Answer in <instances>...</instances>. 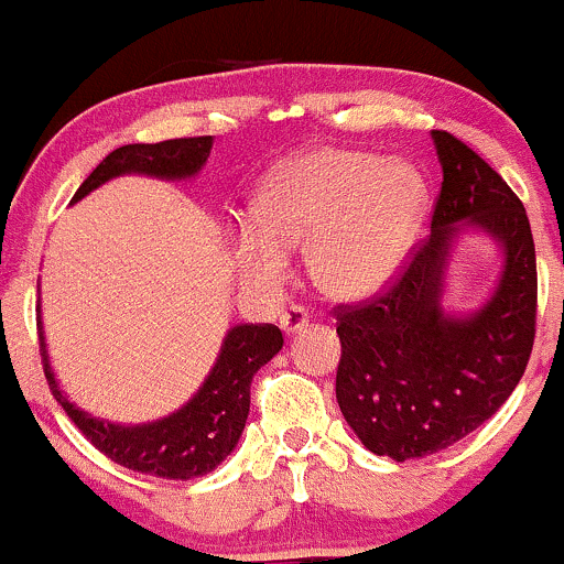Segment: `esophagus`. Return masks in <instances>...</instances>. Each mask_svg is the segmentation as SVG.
Wrapping results in <instances>:
<instances>
[{
	"label": "esophagus",
	"mask_w": 564,
	"mask_h": 564,
	"mask_svg": "<svg viewBox=\"0 0 564 564\" xmlns=\"http://www.w3.org/2000/svg\"><path fill=\"white\" fill-rule=\"evenodd\" d=\"M310 323V315H307V310L304 307H300V304H291V307H286L281 313V328L286 334H296V332H302L304 326H307Z\"/></svg>",
	"instance_id": "obj_1"
}]
</instances>
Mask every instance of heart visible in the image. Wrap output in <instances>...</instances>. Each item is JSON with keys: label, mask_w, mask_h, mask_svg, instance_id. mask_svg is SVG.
Segmentation results:
<instances>
[{"label": "heart", "mask_w": 564, "mask_h": 564, "mask_svg": "<svg viewBox=\"0 0 564 564\" xmlns=\"http://www.w3.org/2000/svg\"><path fill=\"white\" fill-rule=\"evenodd\" d=\"M430 187L416 166L352 148H315L264 183L254 223L236 236V264L254 286L275 289L286 251L307 246L315 286L358 300L392 281L422 230Z\"/></svg>", "instance_id": "b5f03b06"}]
</instances>
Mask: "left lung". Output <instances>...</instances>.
<instances>
[{
  "label": "left lung",
  "mask_w": 564,
  "mask_h": 564,
  "mask_svg": "<svg viewBox=\"0 0 564 564\" xmlns=\"http://www.w3.org/2000/svg\"><path fill=\"white\" fill-rule=\"evenodd\" d=\"M432 140L443 166L432 232L381 294L334 307L336 403L360 443L394 462L448 448L488 422L520 384L535 339L539 273L525 206L467 142L445 129H432ZM458 221L505 249L497 294L469 319L438 307Z\"/></svg>",
  "instance_id": "8db88e82"
}]
</instances>
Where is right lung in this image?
Wrapping results in <instances>:
<instances>
[{"mask_svg":"<svg viewBox=\"0 0 564 564\" xmlns=\"http://www.w3.org/2000/svg\"><path fill=\"white\" fill-rule=\"evenodd\" d=\"M212 138H177L164 142H134L108 153L79 185L74 200L119 174H151L180 180L196 174L209 159ZM42 366L50 392L79 432L102 456L140 475L164 480H193L217 467L238 445L251 403V379L283 347L281 328L273 323H241L225 336L215 368L187 405L172 416L142 426H119L93 419L68 403L50 371L42 321H36Z\"/></svg>","mask_w":564,"mask_h":564,"instance_id":"add662e5","label":"right lung"}]
</instances>
